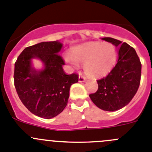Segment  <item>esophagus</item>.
Returning a JSON list of instances; mask_svg holds the SVG:
<instances>
[{
  "instance_id": "1",
  "label": "esophagus",
  "mask_w": 152,
  "mask_h": 152,
  "mask_svg": "<svg viewBox=\"0 0 152 152\" xmlns=\"http://www.w3.org/2000/svg\"><path fill=\"white\" fill-rule=\"evenodd\" d=\"M86 80V77H84V76H83L82 74H79V83H85Z\"/></svg>"
}]
</instances>
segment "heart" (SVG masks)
<instances>
[{"label": "heart", "instance_id": "heart-1", "mask_svg": "<svg viewBox=\"0 0 152 152\" xmlns=\"http://www.w3.org/2000/svg\"><path fill=\"white\" fill-rule=\"evenodd\" d=\"M64 60L77 69L79 64L84 65L85 72L94 78L100 77L113 69L117 60L114 45L108 42H89L73 48L72 55L66 54Z\"/></svg>", "mask_w": 152, "mask_h": 152}]
</instances>
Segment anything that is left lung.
Masks as SVG:
<instances>
[{"label":"left lung","instance_id":"left-lung-1","mask_svg":"<svg viewBox=\"0 0 152 152\" xmlns=\"http://www.w3.org/2000/svg\"><path fill=\"white\" fill-rule=\"evenodd\" d=\"M102 39L118 47V58L110 73L97 80L98 90L89 97L98 108L114 112L127 106L137 93L142 65L135 49L127 43L112 37Z\"/></svg>","mask_w":152,"mask_h":152}]
</instances>
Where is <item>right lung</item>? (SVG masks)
<instances>
[{"label":"right lung","instance_id":"add662e5","mask_svg":"<svg viewBox=\"0 0 152 152\" xmlns=\"http://www.w3.org/2000/svg\"><path fill=\"white\" fill-rule=\"evenodd\" d=\"M60 41L42 42L27 47L15 63L14 83L17 94L27 109L34 115L50 119L60 114L67 104L69 88L78 83V75H66L59 52ZM38 60L42 68L34 67Z\"/></svg>","mask_w":152,"mask_h":152}]
</instances>
